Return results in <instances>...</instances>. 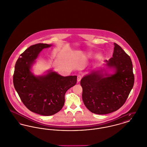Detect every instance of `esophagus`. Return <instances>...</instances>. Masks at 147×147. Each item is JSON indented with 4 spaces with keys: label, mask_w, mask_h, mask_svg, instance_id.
I'll use <instances>...</instances> for the list:
<instances>
[{
    "label": "esophagus",
    "mask_w": 147,
    "mask_h": 147,
    "mask_svg": "<svg viewBox=\"0 0 147 147\" xmlns=\"http://www.w3.org/2000/svg\"><path fill=\"white\" fill-rule=\"evenodd\" d=\"M82 76H80V75H78V77H77V81H78V82H79L80 81V80L82 79Z\"/></svg>",
    "instance_id": "esophagus-1"
}]
</instances>
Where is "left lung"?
I'll list each match as a JSON object with an SVG mask.
<instances>
[{"label":"left lung","mask_w":147,"mask_h":147,"mask_svg":"<svg viewBox=\"0 0 147 147\" xmlns=\"http://www.w3.org/2000/svg\"><path fill=\"white\" fill-rule=\"evenodd\" d=\"M113 57L105 61L107 65L115 70L113 74L92 72L80 80L82 99L87 109L97 114L115 112L125 103L133 88L134 76L129 56L114 43Z\"/></svg>","instance_id":"obj_1"}]
</instances>
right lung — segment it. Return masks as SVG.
Listing matches in <instances>:
<instances>
[{"instance_id":"obj_1","label":"right lung","mask_w":147,"mask_h":147,"mask_svg":"<svg viewBox=\"0 0 147 147\" xmlns=\"http://www.w3.org/2000/svg\"><path fill=\"white\" fill-rule=\"evenodd\" d=\"M51 45L38 43L29 47L18 59L13 74L14 86L23 103L31 112L45 116L61 111L66 92L77 81L76 76L63 77L51 71L38 77L32 73V65L39 53Z\"/></svg>"}]
</instances>
